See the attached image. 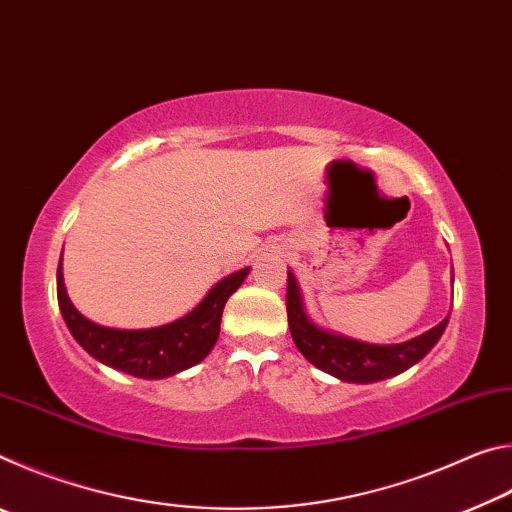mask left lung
I'll list each match as a JSON object with an SVG mask.
<instances>
[{
	"label": "left lung",
	"instance_id": "obj_1",
	"mask_svg": "<svg viewBox=\"0 0 512 512\" xmlns=\"http://www.w3.org/2000/svg\"><path fill=\"white\" fill-rule=\"evenodd\" d=\"M287 316L293 343L302 352V357L314 363L318 370L341 381H350V384H372V381L395 377L409 370L422 357H427L429 350L443 336L449 320V316L443 318L429 332L404 343L375 345L354 341L350 336L318 327L309 318L300 284L291 271L287 280Z\"/></svg>",
	"mask_w": 512,
	"mask_h": 512
}]
</instances>
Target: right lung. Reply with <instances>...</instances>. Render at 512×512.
Here are the masks:
<instances>
[{
    "label": "right lung",
    "instance_id": "add662e5",
    "mask_svg": "<svg viewBox=\"0 0 512 512\" xmlns=\"http://www.w3.org/2000/svg\"><path fill=\"white\" fill-rule=\"evenodd\" d=\"M250 268L225 275L198 305L173 323L149 329H115L92 323L67 296L63 259L58 262V307L76 343L99 363L140 379H164L201 363L212 352L221 332L228 298L244 284Z\"/></svg>",
    "mask_w": 512,
    "mask_h": 512
}]
</instances>
